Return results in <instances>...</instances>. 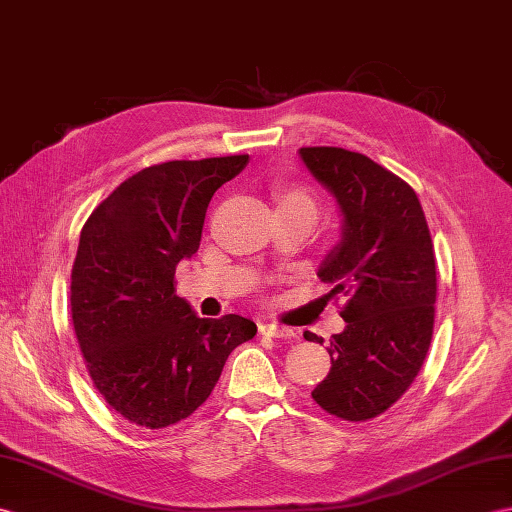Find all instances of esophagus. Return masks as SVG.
Wrapping results in <instances>:
<instances>
[{
    "label": "esophagus",
    "mask_w": 512,
    "mask_h": 512,
    "mask_svg": "<svg viewBox=\"0 0 512 512\" xmlns=\"http://www.w3.org/2000/svg\"><path fill=\"white\" fill-rule=\"evenodd\" d=\"M259 331L264 336H270V338H292L294 336V331L290 327L275 325V323H261Z\"/></svg>",
    "instance_id": "34e87169"
}]
</instances>
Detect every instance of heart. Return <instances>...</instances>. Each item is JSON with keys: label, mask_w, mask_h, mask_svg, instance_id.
Listing matches in <instances>:
<instances>
[{"label": "heart", "mask_w": 512, "mask_h": 512, "mask_svg": "<svg viewBox=\"0 0 512 512\" xmlns=\"http://www.w3.org/2000/svg\"><path fill=\"white\" fill-rule=\"evenodd\" d=\"M279 207H307L316 211V202L303 187H285L279 192Z\"/></svg>", "instance_id": "1"}]
</instances>
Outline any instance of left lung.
Wrapping results in <instances>:
<instances>
[{
  "instance_id": "obj_1",
  "label": "left lung",
  "mask_w": 512,
  "mask_h": 512,
  "mask_svg": "<svg viewBox=\"0 0 512 512\" xmlns=\"http://www.w3.org/2000/svg\"><path fill=\"white\" fill-rule=\"evenodd\" d=\"M299 157L336 198L340 242L318 277L349 299L344 329L327 347L329 375L312 397L344 421L386 412L419 375L430 349L436 264L430 229L414 189L360 152L301 148ZM305 340L318 336L305 331Z\"/></svg>"
}]
</instances>
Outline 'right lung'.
Segmentation results:
<instances>
[{
	"label": "right lung",
	"mask_w": 512,
	"mask_h": 512,
	"mask_svg": "<svg viewBox=\"0 0 512 512\" xmlns=\"http://www.w3.org/2000/svg\"><path fill=\"white\" fill-rule=\"evenodd\" d=\"M246 163L235 154L152 165L82 227L71 320L95 388L130 423L159 430L187 419L231 351L257 334L237 314L200 318L174 288L176 266L198 251L211 196Z\"/></svg>",
	"instance_id": "obj_1"
}]
</instances>
